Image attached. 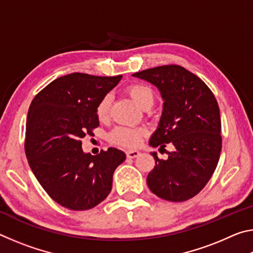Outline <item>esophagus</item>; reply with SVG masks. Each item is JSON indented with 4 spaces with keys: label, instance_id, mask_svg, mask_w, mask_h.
<instances>
[{
    "label": "esophagus",
    "instance_id": "obj_1",
    "mask_svg": "<svg viewBox=\"0 0 253 253\" xmlns=\"http://www.w3.org/2000/svg\"><path fill=\"white\" fill-rule=\"evenodd\" d=\"M139 154L140 153L138 151H127L126 155H127L128 158H136V157L139 156Z\"/></svg>",
    "mask_w": 253,
    "mask_h": 253
}]
</instances>
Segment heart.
I'll return each instance as SVG.
<instances>
[{
  "label": "heart",
  "mask_w": 253,
  "mask_h": 253,
  "mask_svg": "<svg viewBox=\"0 0 253 253\" xmlns=\"http://www.w3.org/2000/svg\"><path fill=\"white\" fill-rule=\"evenodd\" d=\"M126 92L129 95L135 104L142 109L152 107L154 104V92L148 85L144 84H132L128 85ZM110 108V97H102L97 104L96 115L99 121H106L109 116ZM145 134V130L142 128H131V127H116L110 132L109 138L113 143L124 147H136L139 144L140 138Z\"/></svg>",
  "instance_id": "1"
}]
</instances>
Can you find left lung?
<instances>
[{
    "label": "left lung",
    "instance_id": "left-lung-1",
    "mask_svg": "<svg viewBox=\"0 0 253 253\" xmlns=\"http://www.w3.org/2000/svg\"><path fill=\"white\" fill-rule=\"evenodd\" d=\"M155 85L163 99L157 129L149 146L174 152L162 161L155 152V168L147 175L154 194L170 202H183L207 185L216 169L222 148L220 109L215 97L199 77L176 65L162 66L132 75Z\"/></svg>",
    "mask_w": 253,
    "mask_h": 253
}]
</instances>
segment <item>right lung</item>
Instances as JSON below:
<instances>
[{
    "mask_svg": "<svg viewBox=\"0 0 253 253\" xmlns=\"http://www.w3.org/2000/svg\"><path fill=\"white\" fill-rule=\"evenodd\" d=\"M122 77L74 72L50 83L30 105L24 144L29 165L50 198L67 209L84 211L102 202L115 169L126 160L114 147L92 156L80 140L99 126L97 104Z\"/></svg>",
    "mask_w": 253,
    "mask_h": 253,
    "instance_id": "1",
    "label": "right lung"
}]
</instances>
